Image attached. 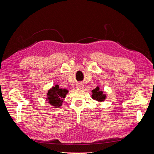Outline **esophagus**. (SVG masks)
Instances as JSON below:
<instances>
[{"label": "esophagus", "instance_id": "obj_1", "mask_svg": "<svg viewBox=\"0 0 154 154\" xmlns=\"http://www.w3.org/2000/svg\"><path fill=\"white\" fill-rule=\"evenodd\" d=\"M83 87H84V85H83L82 83H77L76 84V88H83Z\"/></svg>", "mask_w": 154, "mask_h": 154}]
</instances>
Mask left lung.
<instances>
[{
	"instance_id": "1",
	"label": "left lung",
	"mask_w": 154,
	"mask_h": 154,
	"mask_svg": "<svg viewBox=\"0 0 154 154\" xmlns=\"http://www.w3.org/2000/svg\"><path fill=\"white\" fill-rule=\"evenodd\" d=\"M92 98L97 101H103L105 99L106 96L105 94H103V91L100 90V87H97L94 89L92 91Z\"/></svg>"
}]
</instances>
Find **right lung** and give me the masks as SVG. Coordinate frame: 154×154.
<instances>
[{
    "label": "right lung",
    "instance_id": "right-lung-1",
    "mask_svg": "<svg viewBox=\"0 0 154 154\" xmlns=\"http://www.w3.org/2000/svg\"><path fill=\"white\" fill-rule=\"evenodd\" d=\"M67 93L68 91L66 88L62 89L59 87L58 85H55L54 87H53L48 91V98H46V100L50 105L57 108L62 106L63 98H65Z\"/></svg>",
    "mask_w": 154,
    "mask_h": 154
}]
</instances>
